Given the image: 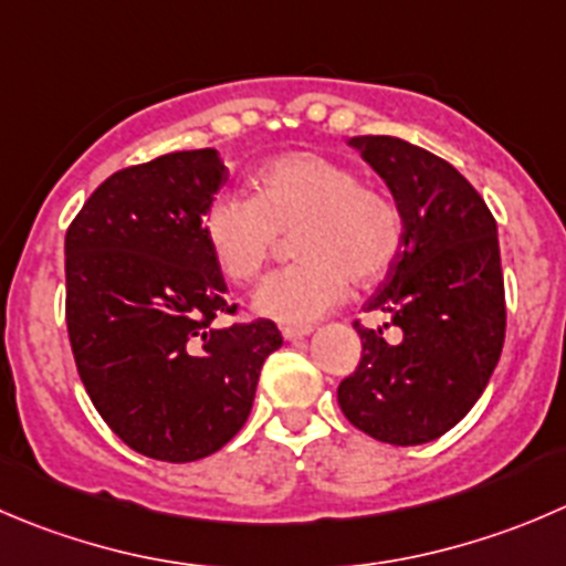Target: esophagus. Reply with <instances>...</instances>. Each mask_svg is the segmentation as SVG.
<instances>
[{"mask_svg": "<svg viewBox=\"0 0 566 566\" xmlns=\"http://www.w3.org/2000/svg\"><path fill=\"white\" fill-rule=\"evenodd\" d=\"M284 339H304L312 334V326H282Z\"/></svg>", "mask_w": 566, "mask_h": 566, "instance_id": "obj_1", "label": "esophagus"}]
</instances>
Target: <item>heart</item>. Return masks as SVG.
Returning <instances> with one entry per match:
<instances>
[{"label":"heart","instance_id":"1","mask_svg":"<svg viewBox=\"0 0 566 566\" xmlns=\"http://www.w3.org/2000/svg\"><path fill=\"white\" fill-rule=\"evenodd\" d=\"M254 199L223 193L205 212L207 249L234 284L254 282L276 251L279 234L295 232L301 262L256 287L254 312L284 326H310L339 304L348 284L370 287L395 265L403 218L384 190L321 151H290L254 171Z\"/></svg>","mask_w":566,"mask_h":566}]
</instances>
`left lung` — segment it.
<instances>
[{
    "label": "left lung",
    "mask_w": 566,
    "mask_h": 566,
    "mask_svg": "<svg viewBox=\"0 0 566 566\" xmlns=\"http://www.w3.org/2000/svg\"><path fill=\"white\" fill-rule=\"evenodd\" d=\"M387 182L403 245L365 304L405 332L392 346L382 328L354 323L359 367L343 378V415L389 446H422L451 431L484 392L506 337L501 245L490 207L442 157L400 137L348 140Z\"/></svg>",
    "instance_id": "8db88e82"
}]
</instances>
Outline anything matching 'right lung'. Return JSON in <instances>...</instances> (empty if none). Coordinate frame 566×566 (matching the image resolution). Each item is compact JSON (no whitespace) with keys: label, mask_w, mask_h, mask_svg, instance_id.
Here are the masks:
<instances>
[{"label":"right lung","mask_w":566,"mask_h":566,"mask_svg":"<svg viewBox=\"0 0 566 566\" xmlns=\"http://www.w3.org/2000/svg\"><path fill=\"white\" fill-rule=\"evenodd\" d=\"M229 179L216 149L174 151L104 179L65 232V326L109 429L160 462L221 451L249 420L276 323L234 315L205 212Z\"/></svg>","instance_id":"obj_1"}]
</instances>
